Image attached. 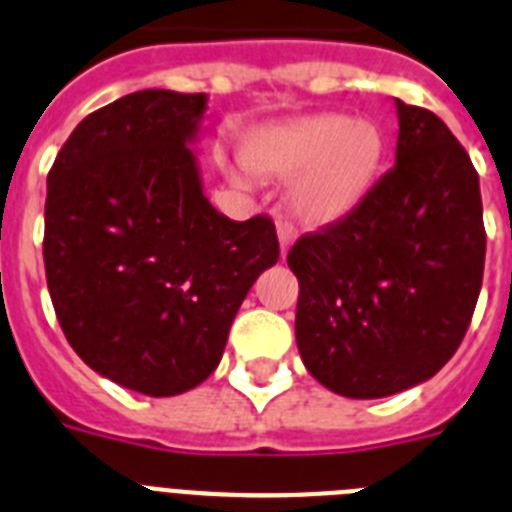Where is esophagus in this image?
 I'll return each instance as SVG.
<instances>
[{
	"label": "esophagus",
	"mask_w": 512,
	"mask_h": 512,
	"mask_svg": "<svg viewBox=\"0 0 512 512\" xmlns=\"http://www.w3.org/2000/svg\"><path fill=\"white\" fill-rule=\"evenodd\" d=\"M278 242H281V252L288 255L291 250V244L296 242V229H293L288 221H278Z\"/></svg>",
	"instance_id": "esophagus-1"
}]
</instances>
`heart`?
<instances>
[{"label":"heart","mask_w":512,"mask_h":512,"mask_svg":"<svg viewBox=\"0 0 512 512\" xmlns=\"http://www.w3.org/2000/svg\"><path fill=\"white\" fill-rule=\"evenodd\" d=\"M244 164L257 175L291 177L288 208L304 224L348 216L371 190L384 157V133L368 118L319 113L260 128L244 146ZM224 170L244 180L242 164Z\"/></svg>","instance_id":"1"}]
</instances>
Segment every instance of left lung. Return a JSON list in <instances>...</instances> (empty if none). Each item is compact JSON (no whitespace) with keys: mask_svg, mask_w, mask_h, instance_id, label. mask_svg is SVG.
Here are the masks:
<instances>
[{"mask_svg":"<svg viewBox=\"0 0 512 512\" xmlns=\"http://www.w3.org/2000/svg\"><path fill=\"white\" fill-rule=\"evenodd\" d=\"M397 105L394 167L288 252L306 371L350 399L433 379L466 335L484 273L479 175L435 113Z\"/></svg>","mask_w":512,"mask_h":512,"instance_id":"left-lung-1","label":"left lung"}]
</instances>
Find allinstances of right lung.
I'll list each match as a JSON object with an SVG mask.
<instances>
[{"instance_id": "1", "label": "right lung", "mask_w": 512, "mask_h": 512, "mask_svg": "<svg viewBox=\"0 0 512 512\" xmlns=\"http://www.w3.org/2000/svg\"><path fill=\"white\" fill-rule=\"evenodd\" d=\"M208 95L141 90L79 123L48 172L43 262L77 355L113 384L175 397L216 371L229 327L278 262L268 216L203 193Z\"/></svg>"}]
</instances>
